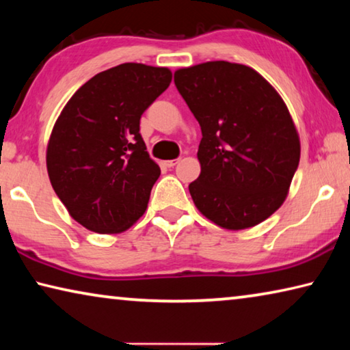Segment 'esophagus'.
<instances>
[{"label":"esophagus","instance_id":"obj_1","mask_svg":"<svg viewBox=\"0 0 350 350\" xmlns=\"http://www.w3.org/2000/svg\"><path fill=\"white\" fill-rule=\"evenodd\" d=\"M179 162H180V159H173V161H168V162H167V167H168V168H173V167H176V165L179 163Z\"/></svg>","mask_w":350,"mask_h":350}]
</instances>
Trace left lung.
<instances>
[{"label":"left lung","mask_w":350,"mask_h":350,"mask_svg":"<svg viewBox=\"0 0 350 350\" xmlns=\"http://www.w3.org/2000/svg\"><path fill=\"white\" fill-rule=\"evenodd\" d=\"M174 85L202 131L194 204L217 225L242 230L280 208L299 163L286 103L256 70L208 62L174 72Z\"/></svg>","instance_id":"8db88e82"}]
</instances>
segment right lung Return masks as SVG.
Instances as JSON below:
<instances>
[{"instance_id": "1", "label": "right lung", "mask_w": 350, "mask_h": 350, "mask_svg": "<svg viewBox=\"0 0 350 350\" xmlns=\"http://www.w3.org/2000/svg\"><path fill=\"white\" fill-rule=\"evenodd\" d=\"M167 68L123 63L88 80L64 106L47 145V173L69 215L91 232L120 233L144 215L161 168L140 117L171 83Z\"/></svg>"}]
</instances>
